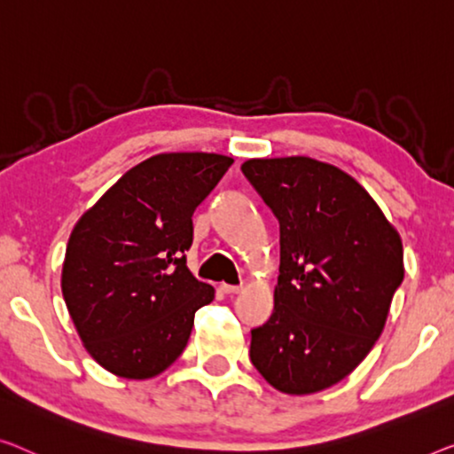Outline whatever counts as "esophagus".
Wrapping results in <instances>:
<instances>
[{
	"label": "esophagus",
	"mask_w": 454,
	"mask_h": 454,
	"mask_svg": "<svg viewBox=\"0 0 454 454\" xmlns=\"http://www.w3.org/2000/svg\"><path fill=\"white\" fill-rule=\"evenodd\" d=\"M220 289H222V292H224L226 295H236V294L242 292V286H226V283H222Z\"/></svg>",
	"instance_id": "obj_1"
}]
</instances>
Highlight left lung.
<instances>
[{"instance_id":"1","label":"left lung","mask_w":454,"mask_h":454,"mask_svg":"<svg viewBox=\"0 0 454 454\" xmlns=\"http://www.w3.org/2000/svg\"><path fill=\"white\" fill-rule=\"evenodd\" d=\"M240 168L281 226L275 309L250 333V361L281 394H317L353 373L381 336L403 281L402 236L330 162L248 159Z\"/></svg>"}]
</instances>
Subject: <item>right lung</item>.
<instances>
[{"mask_svg":"<svg viewBox=\"0 0 454 454\" xmlns=\"http://www.w3.org/2000/svg\"><path fill=\"white\" fill-rule=\"evenodd\" d=\"M234 159L162 153L132 167L67 242L60 289L93 361L112 375L151 379L177 361L214 287L192 275V215Z\"/></svg>","mask_w":454,"mask_h":454,"instance_id":"right-lung-1","label":"right lung"}]
</instances>
